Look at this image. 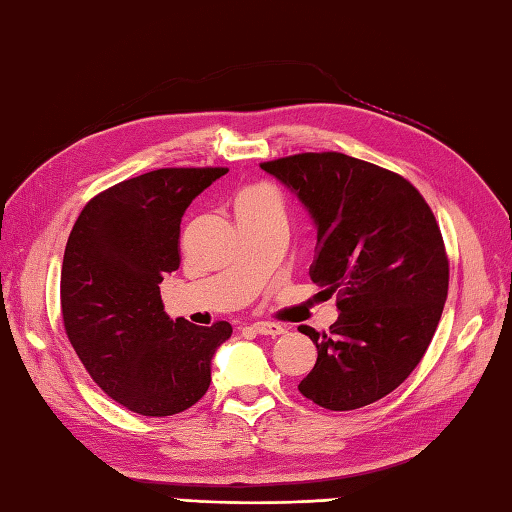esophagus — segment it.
Here are the masks:
<instances>
[{
	"mask_svg": "<svg viewBox=\"0 0 512 512\" xmlns=\"http://www.w3.org/2000/svg\"><path fill=\"white\" fill-rule=\"evenodd\" d=\"M252 328L258 335H269V337H276V335H282L287 331L285 326L274 324V322H256Z\"/></svg>",
	"mask_w": 512,
	"mask_h": 512,
	"instance_id": "obj_1",
	"label": "esophagus"
}]
</instances>
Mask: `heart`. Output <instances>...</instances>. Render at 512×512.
Returning <instances> with one entry per match:
<instances>
[{"label":"heart","mask_w":512,"mask_h":512,"mask_svg":"<svg viewBox=\"0 0 512 512\" xmlns=\"http://www.w3.org/2000/svg\"><path fill=\"white\" fill-rule=\"evenodd\" d=\"M258 192H263V188H245V190H241L236 195V203L238 201H245V199H249V197H254V195H258Z\"/></svg>","instance_id":"obj_1"}]
</instances>
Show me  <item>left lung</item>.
Masks as SVG:
<instances>
[{
    "instance_id": "obj_1",
    "label": "left lung",
    "mask_w": 512,
    "mask_h": 512,
    "mask_svg": "<svg viewBox=\"0 0 512 512\" xmlns=\"http://www.w3.org/2000/svg\"><path fill=\"white\" fill-rule=\"evenodd\" d=\"M260 168L309 210L311 280L337 293L331 333L298 328L317 348L298 390L333 412L383 399L423 359L445 309L449 260L434 212L405 177L344 153H300Z\"/></svg>"
}]
</instances>
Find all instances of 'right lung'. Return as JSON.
<instances>
[{"mask_svg":"<svg viewBox=\"0 0 512 512\" xmlns=\"http://www.w3.org/2000/svg\"><path fill=\"white\" fill-rule=\"evenodd\" d=\"M227 168H160L102 190L72 227L61 269L67 339L98 388L142 416H173L210 388L232 326L164 311L160 285L179 269L186 208Z\"/></svg>","mask_w":512,"mask_h":512,"instance_id":"right-lung-1","label":"right lung"}]
</instances>
